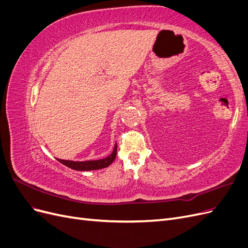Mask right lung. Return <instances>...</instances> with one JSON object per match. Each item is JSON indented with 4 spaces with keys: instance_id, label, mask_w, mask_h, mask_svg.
I'll use <instances>...</instances> for the list:
<instances>
[{
    "instance_id": "add662e5",
    "label": "right lung",
    "mask_w": 248,
    "mask_h": 248,
    "mask_svg": "<svg viewBox=\"0 0 248 248\" xmlns=\"http://www.w3.org/2000/svg\"><path fill=\"white\" fill-rule=\"evenodd\" d=\"M117 155V142L114 147V150L110 155H108L106 158L98 159V160H86V161H73V160H64L59 159L60 162L63 163L64 166L68 167L72 170H100L103 168H108L111 162L116 159Z\"/></svg>"
}]
</instances>
